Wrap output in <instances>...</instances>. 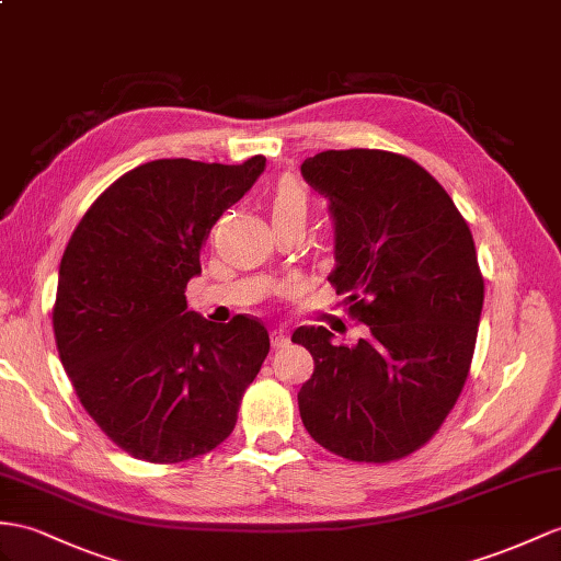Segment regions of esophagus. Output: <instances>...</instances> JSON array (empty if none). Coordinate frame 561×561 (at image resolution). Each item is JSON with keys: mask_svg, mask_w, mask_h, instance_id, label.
Returning <instances> with one entry per match:
<instances>
[{"mask_svg": "<svg viewBox=\"0 0 561 561\" xmlns=\"http://www.w3.org/2000/svg\"><path fill=\"white\" fill-rule=\"evenodd\" d=\"M271 345L276 347V350H280V347H288V345H290V337H288V333H285L283 328H276V331H271Z\"/></svg>", "mask_w": 561, "mask_h": 561, "instance_id": "obj_1", "label": "esophagus"}]
</instances>
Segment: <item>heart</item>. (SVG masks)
I'll list each match as a JSON object with an SVG mask.
<instances>
[{"instance_id": "b5f03b06", "label": "heart", "mask_w": 561, "mask_h": 561, "mask_svg": "<svg viewBox=\"0 0 561 561\" xmlns=\"http://www.w3.org/2000/svg\"><path fill=\"white\" fill-rule=\"evenodd\" d=\"M271 209H273V216H302L305 218L307 209H309V197L305 193V187L297 181L285 178V181H280L276 185Z\"/></svg>"}]
</instances>
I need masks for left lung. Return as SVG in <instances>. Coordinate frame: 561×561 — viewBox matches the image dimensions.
Masks as SVG:
<instances>
[{"mask_svg":"<svg viewBox=\"0 0 561 561\" xmlns=\"http://www.w3.org/2000/svg\"><path fill=\"white\" fill-rule=\"evenodd\" d=\"M335 228L331 280L366 337L335 345L323 325L293 343L313 357L297 392L305 428L328 453L392 461L433 438L476 347L483 276L455 202L416 161L383 149H328L302 163Z\"/></svg>","mask_w":561,"mask_h":561,"instance_id":"left-lung-1","label":"left lung"}]
</instances>
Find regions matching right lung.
I'll return each instance as SVG.
<instances>
[{"label":"right lung","mask_w":561,"mask_h":561,"mask_svg":"<svg viewBox=\"0 0 561 561\" xmlns=\"http://www.w3.org/2000/svg\"><path fill=\"white\" fill-rule=\"evenodd\" d=\"M264 169L262 154L238 167L147 161L94 199L66 244L51 313L59 357L85 412L135 459H193L236 428L268 331L244 313L202 319L185 288L211 226Z\"/></svg>","instance_id":"obj_1"}]
</instances>
